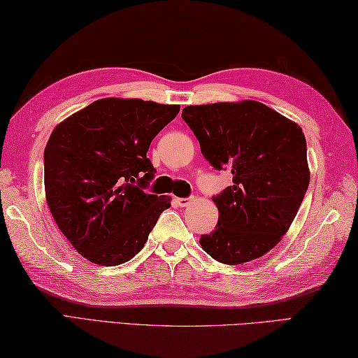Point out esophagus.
Instances as JSON below:
<instances>
[{"mask_svg": "<svg viewBox=\"0 0 358 358\" xmlns=\"http://www.w3.org/2000/svg\"><path fill=\"white\" fill-rule=\"evenodd\" d=\"M177 203H178V206H181V208H186L189 203H191V199H177Z\"/></svg>", "mask_w": 358, "mask_h": 358, "instance_id": "1", "label": "esophagus"}]
</instances>
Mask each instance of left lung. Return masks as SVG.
<instances>
[{
  "mask_svg": "<svg viewBox=\"0 0 358 358\" xmlns=\"http://www.w3.org/2000/svg\"><path fill=\"white\" fill-rule=\"evenodd\" d=\"M181 117L215 169L232 185L214 196L218 223L200 245L214 260L241 264L278 245L309 186L301 127L252 100L187 106Z\"/></svg>",
  "mask_w": 358,
  "mask_h": 358,
  "instance_id": "8db88e82",
  "label": "left lung"
}]
</instances>
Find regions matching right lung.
<instances>
[{"mask_svg":"<svg viewBox=\"0 0 358 358\" xmlns=\"http://www.w3.org/2000/svg\"><path fill=\"white\" fill-rule=\"evenodd\" d=\"M178 112V104L101 98L53 129L44 150L45 200L59 231L89 262H129L171 208V196L140 186L155 173L146 157L150 141Z\"/></svg>","mask_w":358,"mask_h":358,"instance_id":"right-lung-1","label":"right lung"}]
</instances>
